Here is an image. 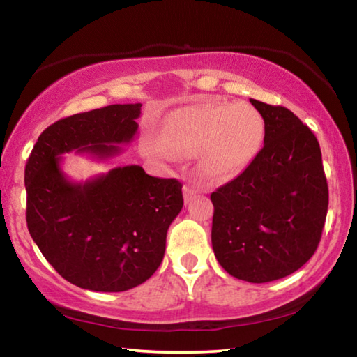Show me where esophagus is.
Wrapping results in <instances>:
<instances>
[{
	"mask_svg": "<svg viewBox=\"0 0 357 357\" xmlns=\"http://www.w3.org/2000/svg\"><path fill=\"white\" fill-rule=\"evenodd\" d=\"M184 200H185V203H189L193 197L197 195V190L193 189V187H190V185H184Z\"/></svg>",
	"mask_w": 357,
	"mask_h": 357,
	"instance_id": "esophagus-1",
	"label": "esophagus"
}]
</instances>
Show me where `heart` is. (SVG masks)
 I'll use <instances>...</instances> for the list:
<instances>
[{
	"mask_svg": "<svg viewBox=\"0 0 357 357\" xmlns=\"http://www.w3.org/2000/svg\"><path fill=\"white\" fill-rule=\"evenodd\" d=\"M266 124L255 107L245 102L204 100L168 113L162 123L165 146L183 155L198 157L204 176L223 183L252 164L263 146ZM155 154H167L154 144Z\"/></svg>",
	"mask_w": 357,
	"mask_h": 357,
	"instance_id": "obj_1",
	"label": "heart"
}]
</instances>
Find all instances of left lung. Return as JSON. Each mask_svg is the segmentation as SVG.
<instances>
[{"instance_id":"1","label":"left lung","mask_w":357,"mask_h":357,"mask_svg":"<svg viewBox=\"0 0 357 357\" xmlns=\"http://www.w3.org/2000/svg\"><path fill=\"white\" fill-rule=\"evenodd\" d=\"M250 102L264 119V144L238 178L211 193V241L229 275L266 283L293 274L315 253L329 190L313 132L285 107Z\"/></svg>"}]
</instances>
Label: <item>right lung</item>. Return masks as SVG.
Listing matches in <instances>:
<instances>
[{"label":"right lung","mask_w":357,"mask_h":357,"mask_svg":"<svg viewBox=\"0 0 357 357\" xmlns=\"http://www.w3.org/2000/svg\"><path fill=\"white\" fill-rule=\"evenodd\" d=\"M142 104L77 113L42 132L25 168L29 234L56 273L93 291L142 285L159 268L167 231L183 209V184L140 165L116 167L84 183L66 176L61 154L98 160L135 137Z\"/></svg>","instance_id":"add662e5"}]
</instances>
